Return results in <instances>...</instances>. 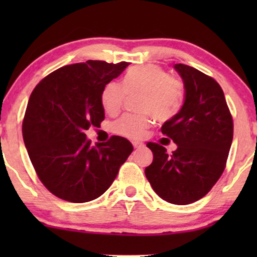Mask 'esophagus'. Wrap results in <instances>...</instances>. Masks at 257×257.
<instances>
[{
	"label": "esophagus",
	"mask_w": 257,
	"mask_h": 257,
	"mask_svg": "<svg viewBox=\"0 0 257 257\" xmlns=\"http://www.w3.org/2000/svg\"><path fill=\"white\" fill-rule=\"evenodd\" d=\"M133 146H134V149H141V147H144V144L134 141V143H133Z\"/></svg>",
	"instance_id": "1"
}]
</instances>
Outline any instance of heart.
<instances>
[{
    "label": "heart",
    "mask_w": 257,
    "mask_h": 257,
    "mask_svg": "<svg viewBox=\"0 0 257 257\" xmlns=\"http://www.w3.org/2000/svg\"><path fill=\"white\" fill-rule=\"evenodd\" d=\"M126 94H141L139 110L140 114H124L112 124L116 134L133 140L145 135L151 125L150 113L158 120L175 117L185 98V87L181 81L172 78L157 65H141L132 67L123 78V84L112 81L101 91V105L108 114L118 113Z\"/></svg>",
    "instance_id": "1"
}]
</instances>
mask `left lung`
<instances>
[{
    "mask_svg": "<svg viewBox=\"0 0 257 257\" xmlns=\"http://www.w3.org/2000/svg\"><path fill=\"white\" fill-rule=\"evenodd\" d=\"M185 87L184 105L162 125L178 145L173 153L149 143L153 161L145 175L162 199L185 205L205 196L223 173L233 139V120L220 84L194 67L175 64Z\"/></svg>",
    "mask_w": 257,
    "mask_h": 257,
    "instance_id": "8db88e82",
    "label": "left lung"
}]
</instances>
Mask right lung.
<instances>
[{"instance_id": "add662e5", "label": "right lung", "mask_w": 257, "mask_h": 257, "mask_svg": "<svg viewBox=\"0 0 257 257\" xmlns=\"http://www.w3.org/2000/svg\"><path fill=\"white\" fill-rule=\"evenodd\" d=\"M128 65L101 60L67 65L31 93L23 122L24 144L38 178L59 198L72 203L98 198L133 152L122 137L90 146L84 134L104 120L101 91Z\"/></svg>"}]
</instances>
